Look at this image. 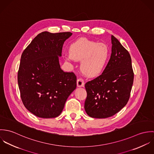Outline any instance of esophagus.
<instances>
[{
	"label": "esophagus",
	"mask_w": 154,
	"mask_h": 154,
	"mask_svg": "<svg viewBox=\"0 0 154 154\" xmlns=\"http://www.w3.org/2000/svg\"><path fill=\"white\" fill-rule=\"evenodd\" d=\"M85 85L84 81L82 78H79L77 80V87H84Z\"/></svg>",
	"instance_id": "34e87169"
}]
</instances>
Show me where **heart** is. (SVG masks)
Here are the masks:
<instances>
[{
    "label": "heart",
    "instance_id": "1",
    "mask_svg": "<svg viewBox=\"0 0 154 154\" xmlns=\"http://www.w3.org/2000/svg\"><path fill=\"white\" fill-rule=\"evenodd\" d=\"M69 53L64 55L69 62L81 61L82 72L88 77L99 76L104 70L110 56L109 47L104 43L79 38L69 45Z\"/></svg>",
    "mask_w": 154,
    "mask_h": 154
}]
</instances>
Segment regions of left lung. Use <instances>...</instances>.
I'll use <instances>...</instances> for the list:
<instances>
[{
  "label": "left lung",
  "mask_w": 154,
  "mask_h": 154,
  "mask_svg": "<svg viewBox=\"0 0 154 154\" xmlns=\"http://www.w3.org/2000/svg\"><path fill=\"white\" fill-rule=\"evenodd\" d=\"M110 60L103 73L85 84L84 108L92 118L110 117L128 103L133 83L132 59L128 51L112 35Z\"/></svg>",
  "instance_id": "obj_1"
}]
</instances>
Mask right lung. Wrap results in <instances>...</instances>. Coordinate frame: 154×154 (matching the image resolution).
Masks as SVG:
<instances>
[{"label": "right lung", "mask_w": 154, "mask_h": 154, "mask_svg": "<svg viewBox=\"0 0 154 154\" xmlns=\"http://www.w3.org/2000/svg\"><path fill=\"white\" fill-rule=\"evenodd\" d=\"M72 35L42 32L22 53L18 73L22 103L38 117L59 116L76 88L75 75L63 72L59 63L63 43Z\"/></svg>", "instance_id": "1"}]
</instances>
